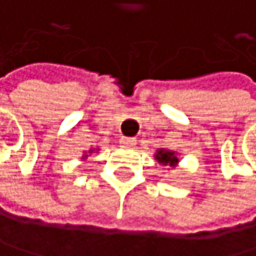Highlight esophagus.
<instances>
[{"instance_id": "esophagus-1", "label": "esophagus", "mask_w": 256, "mask_h": 256, "mask_svg": "<svg viewBox=\"0 0 256 256\" xmlns=\"http://www.w3.org/2000/svg\"><path fill=\"white\" fill-rule=\"evenodd\" d=\"M120 143H121L122 146H126V148H130V146H134V144L136 143V140H135V138H127V136H121Z\"/></svg>"}]
</instances>
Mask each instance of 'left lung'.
I'll return each instance as SVG.
<instances>
[{
  "label": "left lung",
  "mask_w": 256,
  "mask_h": 256,
  "mask_svg": "<svg viewBox=\"0 0 256 256\" xmlns=\"http://www.w3.org/2000/svg\"><path fill=\"white\" fill-rule=\"evenodd\" d=\"M156 160L162 164V165H166V166H176L178 162H180V159H178V154L174 151H170V150H164V148H160V150H157L156 152Z\"/></svg>",
  "instance_id": "8db88e82"
}]
</instances>
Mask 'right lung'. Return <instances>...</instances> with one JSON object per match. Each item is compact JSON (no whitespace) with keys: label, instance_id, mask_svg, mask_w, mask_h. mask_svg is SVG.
<instances>
[{"label":"right lung","instance_id":"right-lung-1","mask_svg":"<svg viewBox=\"0 0 256 256\" xmlns=\"http://www.w3.org/2000/svg\"><path fill=\"white\" fill-rule=\"evenodd\" d=\"M91 151H92V150H91Z\"/></svg>","mask_w":256,"mask_h":256}]
</instances>
